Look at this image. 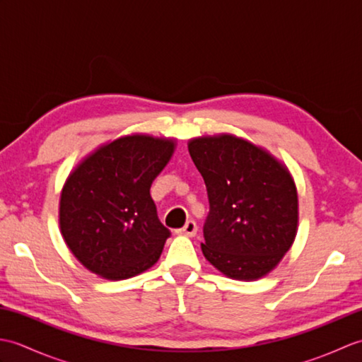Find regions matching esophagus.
<instances>
[{"label":"esophagus","instance_id":"obj_1","mask_svg":"<svg viewBox=\"0 0 362 362\" xmlns=\"http://www.w3.org/2000/svg\"><path fill=\"white\" fill-rule=\"evenodd\" d=\"M196 232H197V226H196L194 221H188L187 224L183 226L180 230H177V233L185 235V236H189V238H193L196 235Z\"/></svg>","mask_w":362,"mask_h":362}]
</instances>
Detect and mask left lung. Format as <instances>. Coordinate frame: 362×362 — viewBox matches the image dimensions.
Returning <instances> with one entry per match:
<instances>
[{
	"label": "left lung",
	"mask_w": 362,
	"mask_h": 362,
	"mask_svg": "<svg viewBox=\"0 0 362 362\" xmlns=\"http://www.w3.org/2000/svg\"><path fill=\"white\" fill-rule=\"evenodd\" d=\"M189 156L210 201L202 252L228 279L253 281L279 266L298 228V196L288 166L232 134L191 138Z\"/></svg>",
	"instance_id": "8db88e82"
}]
</instances>
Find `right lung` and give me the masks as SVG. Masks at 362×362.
<instances>
[{"label": "right lung", "instance_id": "obj_1", "mask_svg": "<svg viewBox=\"0 0 362 362\" xmlns=\"http://www.w3.org/2000/svg\"><path fill=\"white\" fill-rule=\"evenodd\" d=\"M174 151V138L124 135L98 146L68 174L59 228L90 272L124 280L157 263L169 230L158 221L149 189Z\"/></svg>", "mask_w": 362, "mask_h": 362}]
</instances>
